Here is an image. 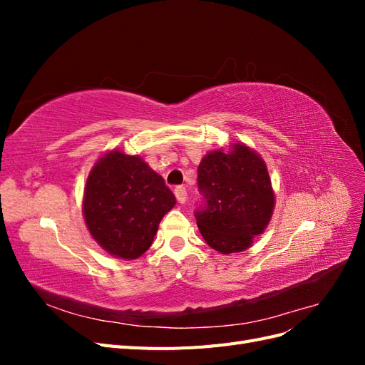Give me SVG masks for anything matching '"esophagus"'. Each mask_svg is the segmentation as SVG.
Returning <instances> with one entry per match:
<instances>
[{
  "instance_id": "34e87169",
  "label": "esophagus",
  "mask_w": 365,
  "mask_h": 365,
  "mask_svg": "<svg viewBox=\"0 0 365 365\" xmlns=\"http://www.w3.org/2000/svg\"><path fill=\"white\" fill-rule=\"evenodd\" d=\"M175 196H176V200H178L180 204H184L185 200H187V190H185V187H182V185L175 187Z\"/></svg>"
}]
</instances>
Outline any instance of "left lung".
I'll use <instances>...</instances> for the list:
<instances>
[{"label":"left lung","mask_w":365,"mask_h":365,"mask_svg":"<svg viewBox=\"0 0 365 365\" xmlns=\"http://www.w3.org/2000/svg\"><path fill=\"white\" fill-rule=\"evenodd\" d=\"M197 187L202 200L195 210L196 224L213 250L240 252L267 228L274 208L271 180L267 164L245 145L204 157Z\"/></svg>","instance_id":"8db88e82"}]
</instances>
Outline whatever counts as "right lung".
<instances>
[{
	"label": "right lung",
	"instance_id": "right-lung-1",
	"mask_svg": "<svg viewBox=\"0 0 365 365\" xmlns=\"http://www.w3.org/2000/svg\"><path fill=\"white\" fill-rule=\"evenodd\" d=\"M175 204L172 190L145 161L113 150L88 176L83 215L98 245L132 260L149 250L163 216Z\"/></svg>",
	"mask_w": 365,
	"mask_h": 365
}]
</instances>
